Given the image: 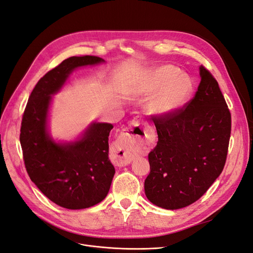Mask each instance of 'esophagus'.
I'll list each match as a JSON object with an SVG mask.
<instances>
[{
    "label": "esophagus",
    "mask_w": 253,
    "mask_h": 253,
    "mask_svg": "<svg viewBox=\"0 0 253 253\" xmlns=\"http://www.w3.org/2000/svg\"><path fill=\"white\" fill-rule=\"evenodd\" d=\"M125 132V140L126 142L125 144H122L121 148L119 149V151H121V155L119 156L120 166H126L132 162L133 156L131 151H129V148L135 144H140L143 138H148V137H150V135L153 132V128L147 124H144V121L141 117H136L131 121L129 126Z\"/></svg>",
    "instance_id": "1"
}]
</instances>
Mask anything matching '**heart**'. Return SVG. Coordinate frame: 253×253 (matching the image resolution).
<instances>
[{
	"instance_id": "obj_1",
	"label": "heart",
	"mask_w": 253,
	"mask_h": 253,
	"mask_svg": "<svg viewBox=\"0 0 253 253\" xmlns=\"http://www.w3.org/2000/svg\"><path fill=\"white\" fill-rule=\"evenodd\" d=\"M180 75L177 67L165 65L149 76L143 88V95L150 97L160 90L149 103L151 113H169L186 101L191 93V83L187 78L180 77Z\"/></svg>"
}]
</instances>
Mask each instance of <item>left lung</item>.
Wrapping results in <instances>:
<instances>
[{"label":"left lung","mask_w":253,"mask_h":253,"mask_svg":"<svg viewBox=\"0 0 253 253\" xmlns=\"http://www.w3.org/2000/svg\"><path fill=\"white\" fill-rule=\"evenodd\" d=\"M194 97L180 109L153 116L158 141L149 153L148 200L176 210L196 202L223 171L231 114L216 79L202 65Z\"/></svg>","instance_id":"1"}]
</instances>
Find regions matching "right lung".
<instances>
[{
    "instance_id": "obj_1",
    "label": "right lung",
    "mask_w": 253,
    "mask_h": 253,
    "mask_svg": "<svg viewBox=\"0 0 253 253\" xmlns=\"http://www.w3.org/2000/svg\"><path fill=\"white\" fill-rule=\"evenodd\" d=\"M96 56L71 57L38 81L23 114L20 142L30 179L47 198L66 209H85L108 195L115 174L109 159L113 126L94 124L79 141L59 144L46 132L50 95L76 67L103 62Z\"/></svg>"
}]
</instances>
